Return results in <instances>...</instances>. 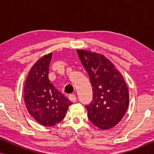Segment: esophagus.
Returning <instances> with one entry per match:
<instances>
[{"label":"esophagus","instance_id":"1","mask_svg":"<svg viewBox=\"0 0 154 154\" xmlns=\"http://www.w3.org/2000/svg\"><path fill=\"white\" fill-rule=\"evenodd\" d=\"M69 97V100L71 101L72 102H75V101H76V97H75V94H69L68 96Z\"/></svg>","mask_w":154,"mask_h":154}]
</instances>
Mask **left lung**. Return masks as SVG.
Here are the masks:
<instances>
[{"label": "left lung", "mask_w": 154, "mask_h": 154, "mask_svg": "<svg viewBox=\"0 0 154 154\" xmlns=\"http://www.w3.org/2000/svg\"><path fill=\"white\" fill-rule=\"evenodd\" d=\"M89 75L92 100L85 106L88 119L102 130L114 127L123 119L129 104L128 87L121 73L102 54L77 50Z\"/></svg>", "instance_id": "8db88e82"}]
</instances>
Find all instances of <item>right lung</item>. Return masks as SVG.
<instances>
[{"label":"right lung","instance_id":"1","mask_svg":"<svg viewBox=\"0 0 154 154\" xmlns=\"http://www.w3.org/2000/svg\"><path fill=\"white\" fill-rule=\"evenodd\" d=\"M52 53L43 56L31 69L24 88V102L29 113L44 126H54L62 121L72 104L50 83L48 70Z\"/></svg>","mask_w":154,"mask_h":154}]
</instances>
